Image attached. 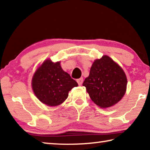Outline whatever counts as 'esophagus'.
Wrapping results in <instances>:
<instances>
[{"instance_id":"esophagus-1","label":"esophagus","mask_w":150,"mask_h":150,"mask_svg":"<svg viewBox=\"0 0 150 150\" xmlns=\"http://www.w3.org/2000/svg\"><path fill=\"white\" fill-rule=\"evenodd\" d=\"M77 82L79 85H81L83 84V78L79 79L77 80Z\"/></svg>"}]
</instances>
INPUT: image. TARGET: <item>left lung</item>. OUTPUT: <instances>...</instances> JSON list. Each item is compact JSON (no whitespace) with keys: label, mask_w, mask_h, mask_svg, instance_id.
Segmentation results:
<instances>
[{"label":"left lung","mask_w":150,"mask_h":150,"mask_svg":"<svg viewBox=\"0 0 150 150\" xmlns=\"http://www.w3.org/2000/svg\"><path fill=\"white\" fill-rule=\"evenodd\" d=\"M127 79L122 69L110 57L96 59L83 86L96 105L107 108L115 105L125 94Z\"/></svg>","instance_id":"obj_1"}]
</instances>
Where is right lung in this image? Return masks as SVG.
I'll return each mask as SVG.
<instances>
[{
    "label": "right lung",
    "instance_id": "add662e5",
    "mask_svg": "<svg viewBox=\"0 0 150 150\" xmlns=\"http://www.w3.org/2000/svg\"><path fill=\"white\" fill-rule=\"evenodd\" d=\"M32 85L35 96L42 103L54 106L62 104L67 98L69 91L78 84L62 69L60 62L47 59L35 73Z\"/></svg>",
    "mask_w": 150,
    "mask_h": 150
}]
</instances>
